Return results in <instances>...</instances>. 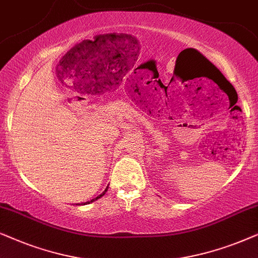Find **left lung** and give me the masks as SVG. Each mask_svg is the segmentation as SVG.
Returning a JSON list of instances; mask_svg holds the SVG:
<instances>
[{"mask_svg": "<svg viewBox=\"0 0 258 258\" xmlns=\"http://www.w3.org/2000/svg\"><path fill=\"white\" fill-rule=\"evenodd\" d=\"M203 59H204V57H203ZM204 61H205V63H207V64H208V66H209V67H210V70H211V71H215V72H216V73H218V74H221V75H222V77H223V74H222V73H221V72H219V71H218V70H217V68H216V67H215V66H214V64H212V63H211V62H210V61H209V60H208V59H207V57H205V59H204Z\"/></svg>", "mask_w": 258, "mask_h": 258, "instance_id": "1", "label": "left lung"}]
</instances>
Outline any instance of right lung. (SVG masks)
Segmentation results:
<instances>
[{
	"instance_id": "obj_1",
	"label": "right lung",
	"mask_w": 258,
	"mask_h": 258,
	"mask_svg": "<svg viewBox=\"0 0 258 258\" xmlns=\"http://www.w3.org/2000/svg\"><path fill=\"white\" fill-rule=\"evenodd\" d=\"M108 187V186H107ZM107 187H106V190L104 191V192H102V194L100 195V196H98V197L97 198H94V199H92V201L91 202H86V203H84V205L85 204H89V203H92V202H94V201H97V199H99V198H100V197H102V196H104L105 194H106V191H107Z\"/></svg>"
}]
</instances>
